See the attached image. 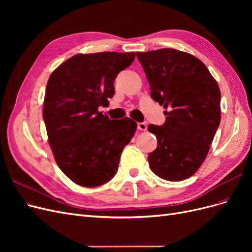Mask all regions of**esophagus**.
Listing matches in <instances>:
<instances>
[{"label":"esophagus","instance_id":"esophagus-1","mask_svg":"<svg viewBox=\"0 0 252 252\" xmlns=\"http://www.w3.org/2000/svg\"><path fill=\"white\" fill-rule=\"evenodd\" d=\"M138 129H139V130H142V131L146 130V129H147L146 123H144V122H141V123H138Z\"/></svg>","mask_w":252,"mask_h":252}]
</instances>
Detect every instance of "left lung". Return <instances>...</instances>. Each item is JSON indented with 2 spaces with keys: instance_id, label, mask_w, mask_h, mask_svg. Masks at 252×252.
Instances as JSON below:
<instances>
[{
  "instance_id": "obj_1",
  "label": "left lung",
  "mask_w": 252,
  "mask_h": 252,
  "mask_svg": "<svg viewBox=\"0 0 252 252\" xmlns=\"http://www.w3.org/2000/svg\"><path fill=\"white\" fill-rule=\"evenodd\" d=\"M150 95L166 109L165 123L150 124L158 140L148 162L158 178L179 182L193 175L207 157L220 121L217 81L199 59L177 49L136 52Z\"/></svg>"
}]
</instances>
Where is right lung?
<instances>
[{"label":"right lung","mask_w":252,"mask_h":252,"mask_svg":"<svg viewBox=\"0 0 252 252\" xmlns=\"http://www.w3.org/2000/svg\"><path fill=\"white\" fill-rule=\"evenodd\" d=\"M134 58V52L80 53L50 74L43 118L56 162L75 184L101 186L118 171L136 123L110 120L97 108L113 96L118 73Z\"/></svg>","instance_id":"right-lung-1"}]
</instances>
